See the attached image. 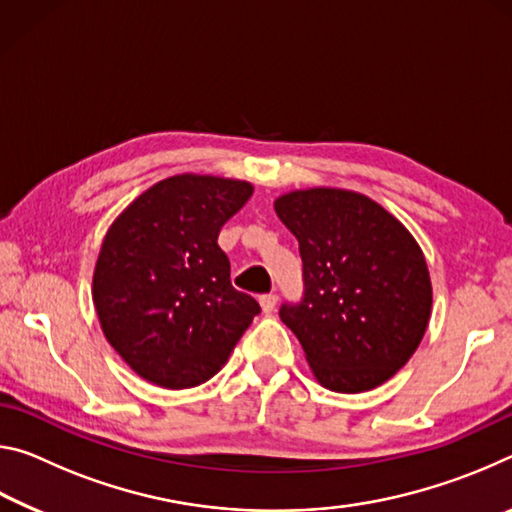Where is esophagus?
I'll list each match as a JSON object with an SVG mask.
<instances>
[{
	"label": "esophagus",
	"mask_w": 512,
	"mask_h": 512,
	"mask_svg": "<svg viewBox=\"0 0 512 512\" xmlns=\"http://www.w3.org/2000/svg\"><path fill=\"white\" fill-rule=\"evenodd\" d=\"M275 305H277V296H275V293H268V296L259 298V307H262L264 314H273Z\"/></svg>",
	"instance_id": "obj_1"
}]
</instances>
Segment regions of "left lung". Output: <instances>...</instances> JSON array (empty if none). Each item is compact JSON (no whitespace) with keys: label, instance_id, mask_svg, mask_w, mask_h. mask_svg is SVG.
<instances>
[{"label":"left lung","instance_id":"obj_1","mask_svg":"<svg viewBox=\"0 0 512 512\" xmlns=\"http://www.w3.org/2000/svg\"><path fill=\"white\" fill-rule=\"evenodd\" d=\"M300 244L305 298L280 309L327 391L366 393L418 350L431 318L427 259L406 225L352 189L309 187L275 198Z\"/></svg>","mask_w":512,"mask_h":512}]
</instances>
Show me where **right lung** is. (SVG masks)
Returning <instances> with one entry per match:
<instances>
[{"label":"right lung","mask_w":512,"mask_h":512,"mask_svg":"<svg viewBox=\"0 0 512 512\" xmlns=\"http://www.w3.org/2000/svg\"><path fill=\"white\" fill-rule=\"evenodd\" d=\"M248 180L176 173L124 207L92 275L101 332L135 375L169 391L212 379L259 314L216 244Z\"/></svg>","instance_id":"obj_1"}]
</instances>
